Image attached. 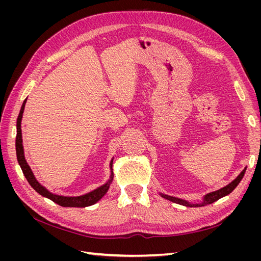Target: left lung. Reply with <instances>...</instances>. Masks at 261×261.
<instances>
[{
	"label": "left lung",
	"mask_w": 261,
	"mask_h": 261,
	"mask_svg": "<svg viewBox=\"0 0 261 261\" xmlns=\"http://www.w3.org/2000/svg\"><path fill=\"white\" fill-rule=\"evenodd\" d=\"M245 171H246V169H244L242 171L241 174L236 177L233 181H231L230 184L226 185L225 187L219 189V191H216V192H212V193H209L208 195L204 196V199L201 203H196V204H193V203H188L187 201L185 200H181V199H178V198H175V197H172V196H168V195H163L161 194V196L163 197V198L168 199L170 201H173L175 203H179V204H183V206H186V207H202V206H207V204H210L212 202H215L217 200H219L220 198H222V197L228 195L230 193H232L234 191V188L239 185L240 181L242 180L244 174H245Z\"/></svg>",
	"instance_id": "8db88e82"
}]
</instances>
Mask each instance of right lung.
Returning <instances> with one entry per match:
<instances>
[{"label":"right lung","instance_id":"obj_1","mask_svg":"<svg viewBox=\"0 0 261 261\" xmlns=\"http://www.w3.org/2000/svg\"><path fill=\"white\" fill-rule=\"evenodd\" d=\"M27 100V99H26ZM26 100L23 101V103L21 106L20 112L18 114L17 117V135H16V155H17V161L20 165L21 171L25 175L26 179L28 180V183L30 184V186L33 187L37 193L40 194L43 197H46V198L51 199L52 201H54L55 203L60 204L62 207H77V208H84V207H88L91 206V204H94L97 201H99L102 197H103L108 189L110 187V184L113 179V169H112V163L113 161H111V164H110V168H111V179H110L108 183L103 186H101L94 191L90 192L89 194H86L84 196H78V197H64V196H59V195H54L52 193H50L49 191L41 186L40 184L38 183L37 179L35 178L33 172H31V169L29 168V165L27 164L25 156H23V149H22V139H21V128H20V122H21V117H22V113H23V109H25V103Z\"/></svg>","mask_w":261,"mask_h":261}]
</instances>
